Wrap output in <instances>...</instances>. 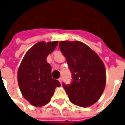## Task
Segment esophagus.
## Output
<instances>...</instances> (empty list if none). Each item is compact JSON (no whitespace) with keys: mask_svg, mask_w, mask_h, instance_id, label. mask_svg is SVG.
<instances>
[{"mask_svg":"<svg viewBox=\"0 0 125 125\" xmlns=\"http://www.w3.org/2000/svg\"><path fill=\"white\" fill-rule=\"evenodd\" d=\"M58 81H59V82H60V83H62V77H60V79H58Z\"/></svg>","mask_w":125,"mask_h":125,"instance_id":"obj_1","label":"esophagus"}]
</instances>
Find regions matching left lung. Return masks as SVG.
I'll list each match as a JSON object with an SVG mask.
<instances>
[{"label": "left lung", "instance_id": "left-lung-1", "mask_svg": "<svg viewBox=\"0 0 125 125\" xmlns=\"http://www.w3.org/2000/svg\"><path fill=\"white\" fill-rule=\"evenodd\" d=\"M59 47L72 74L71 83H62L70 100L81 107L93 105L100 98L106 85L102 60L81 42L62 41Z\"/></svg>", "mask_w": 125, "mask_h": 125}]
</instances>
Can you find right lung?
Masks as SVG:
<instances>
[{
    "label": "right lung",
    "mask_w": 125,
    "mask_h": 125,
    "mask_svg": "<svg viewBox=\"0 0 125 125\" xmlns=\"http://www.w3.org/2000/svg\"><path fill=\"white\" fill-rule=\"evenodd\" d=\"M58 42L37 43L25 55L18 70V83L23 97L35 106L48 103L60 82L51 76V67L46 57Z\"/></svg>",
    "instance_id": "1"
}]
</instances>
